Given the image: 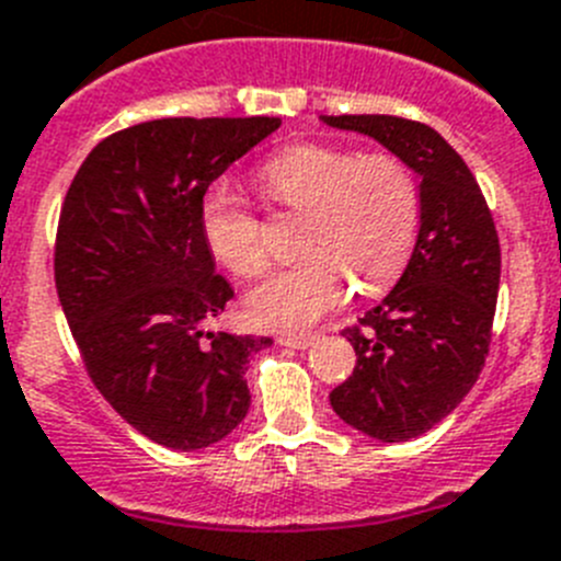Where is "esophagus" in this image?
I'll use <instances>...</instances> for the list:
<instances>
[{
	"instance_id": "34e87169",
	"label": "esophagus",
	"mask_w": 561,
	"mask_h": 561,
	"mask_svg": "<svg viewBox=\"0 0 561 561\" xmlns=\"http://www.w3.org/2000/svg\"><path fill=\"white\" fill-rule=\"evenodd\" d=\"M277 342L284 344V347H295V351H306V347H311V344L317 342L314 333H300V336H280Z\"/></svg>"
}]
</instances>
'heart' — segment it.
I'll list each match as a JSON object with an SVG mask.
<instances>
[{
    "label": "heart",
    "mask_w": 561,
    "mask_h": 561,
    "mask_svg": "<svg viewBox=\"0 0 561 561\" xmlns=\"http://www.w3.org/2000/svg\"><path fill=\"white\" fill-rule=\"evenodd\" d=\"M261 186L286 210L306 214V259L264 277L247 295L250 320L275 331H302L342 306L353 277L367 291L392 284L420 230L417 178L392 152L297 144L261 167ZM210 253L233 275L266 266L264 225L230 183L219 180L199 203Z\"/></svg>",
    "instance_id": "obj_1"
}]
</instances>
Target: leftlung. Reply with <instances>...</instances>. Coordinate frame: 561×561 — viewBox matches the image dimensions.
<instances>
[{"label": "left lung", "mask_w": 561, "mask_h": 561, "mask_svg": "<svg viewBox=\"0 0 561 561\" xmlns=\"http://www.w3.org/2000/svg\"><path fill=\"white\" fill-rule=\"evenodd\" d=\"M375 138L420 178V230L394 289L344 336L356 369L331 392L351 428L381 442L425 434L465 400L490 353L501 244L479 183L434 127L400 116H320Z\"/></svg>", "instance_id": "8db88e82"}]
</instances>
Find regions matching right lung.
Masks as SVG:
<instances>
[{
    "mask_svg": "<svg viewBox=\"0 0 561 561\" xmlns=\"http://www.w3.org/2000/svg\"><path fill=\"white\" fill-rule=\"evenodd\" d=\"M280 119H152L113 133L60 208L55 286L91 381L172 450L225 439L250 409L247 362L270 336L210 331L233 289L199 225L208 186Z\"/></svg>",
    "mask_w": 561,
    "mask_h": 561,
    "instance_id": "1",
    "label": "right lung"
}]
</instances>
